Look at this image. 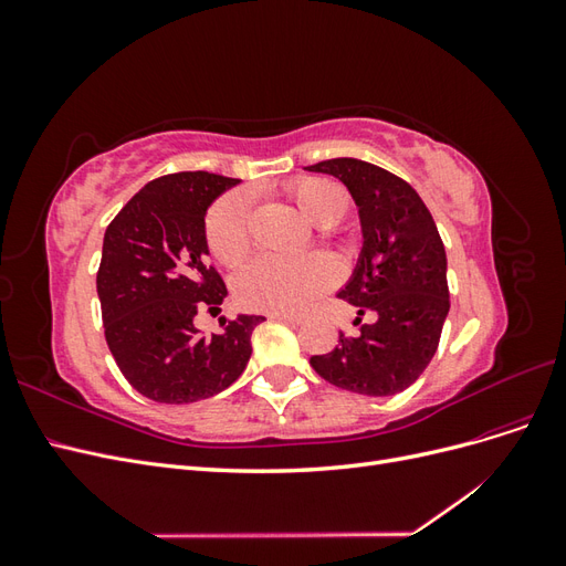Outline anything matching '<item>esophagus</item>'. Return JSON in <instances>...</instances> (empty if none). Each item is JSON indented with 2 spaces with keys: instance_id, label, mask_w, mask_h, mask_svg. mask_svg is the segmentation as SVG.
Segmentation results:
<instances>
[{
  "instance_id": "34e87169",
  "label": "esophagus",
  "mask_w": 566,
  "mask_h": 566,
  "mask_svg": "<svg viewBox=\"0 0 566 566\" xmlns=\"http://www.w3.org/2000/svg\"><path fill=\"white\" fill-rule=\"evenodd\" d=\"M271 318H276V321H285V323H293V325H297V323H302V318L300 316H295V314H283V312H273V314H269Z\"/></svg>"
}]
</instances>
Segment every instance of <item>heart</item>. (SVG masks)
<instances>
[{"mask_svg":"<svg viewBox=\"0 0 566 566\" xmlns=\"http://www.w3.org/2000/svg\"><path fill=\"white\" fill-rule=\"evenodd\" d=\"M287 193L316 227L328 231L345 217L349 196L328 177H302L287 184ZM208 245L221 264H238L252 250V205L248 193L219 198L208 212ZM335 281V266L323 254H262L235 276V297L248 310L300 312Z\"/></svg>","mask_w":566,"mask_h":566,"instance_id":"obj_1","label":"heart"}]
</instances>
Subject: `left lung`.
<instances>
[{
  "label": "left lung",
  "instance_id": "8db88e82",
  "mask_svg": "<svg viewBox=\"0 0 566 566\" xmlns=\"http://www.w3.org/2000/svg\"><path fill=\"white\" fill-rule=\"evenodd\" d=\"M349 188L361 219L364 248L337 297L354 304L356 337L339 333L331 354L310 364L335 387L364 397H391L413 385L432 361L449 316L447 250L416 188L387 169L356 158L316 163Z\"/></svg>",
  "mask_w": 566,
  "mask_h": 566
}]
</instances>
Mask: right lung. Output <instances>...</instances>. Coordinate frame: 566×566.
<instances>
[{
    "instance_id": "obj_1",
    "label": "right lung",
    "mask_w": 566,
    "mask_h": 566,
    "mask_svg": "<svg viewBox=\"0 0 566 566\" xmlns=\"http://www.w3.org/2000/svg\"><path fill=\"white\" fill-rule=\"evenodd\" d=\"M238 179L179 172L153 179L104 235L96 273L106 342L127 382L158 403H193L245 370L252 331L264 316L241 314L200 335L198 312H219L227 285L208 262L205 214Z\"/></svg>"
}]
</instances>
